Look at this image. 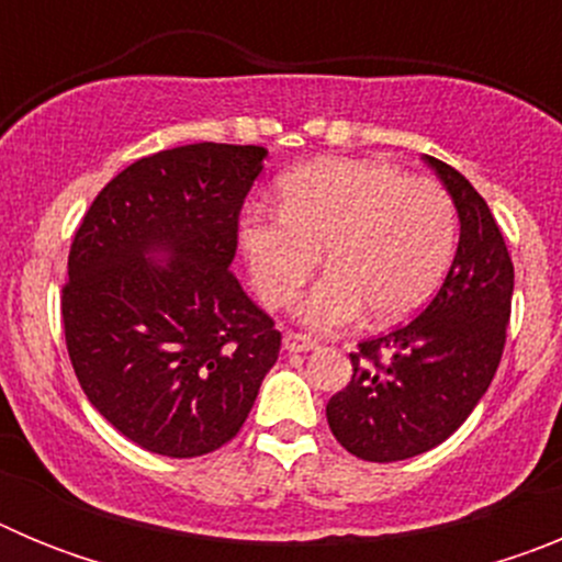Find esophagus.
<instances>
[{
    "instance_id": "esophagus-1",
    "label": "esophagus",
    "mask_w": 562,
    "mask_h": 562,
    "mask_svg": "<svg viewBox=\"0 0 562 562\" xmlns=\"http://www.w3.org/2000/svg\"><path fill=\"white\" fill-rule=\"evenodd\" d=\"M284 349L286 351H315L317 340L315 337L304 335V331H286L284 335Z\"/></svg>"
}]
</instances>
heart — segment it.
Masks as SVG:
<instances>
[{"label":"heart","instance_id":"obj_1","mask_svg":"<svg viewBox=\"0 0 562 562\" xmlns=\"http://www.w3.org/2000/svg\"><path fill=\"white\" fill-rule=\"evenodd\" d=\"M247 261L267 306H290L326 250L329 276L301 304L315 329H340L369 310L380 324L414 315L448 272L456 207L448 191L385 160L326 157L281 180V211L245 216Z\"/></svg>","mask_w":562,"mask_h":562}]
</instances>
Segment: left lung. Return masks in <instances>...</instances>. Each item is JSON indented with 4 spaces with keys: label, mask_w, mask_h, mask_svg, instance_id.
Wrapping results in <instances>:
<instances>
[{
    "label": "left lung",
    "mask_w": 562,
    "mask_h": 562,
    "mask_svg": "<svg viewBox=\"0 0 562 562\" xmlns=\"http://www.w3.org/2000/svg\"><path fill=\"white\" fill-rule=\"evenodd\" d=\"M459 211L448 278L411 324L351 351V382L326 405L342 448L362 461H402L453 436L486 394L513 312L515 267L493 211L448 162L425 157Z\"/></svg>",
    "instance_id": "left-lung-1"
}]
</instances>
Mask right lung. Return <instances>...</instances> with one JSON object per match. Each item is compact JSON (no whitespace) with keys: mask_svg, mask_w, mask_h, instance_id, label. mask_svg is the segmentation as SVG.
<instances>
[{"mask_svg":"<svg viewBox=\"0 0 562 562\" xmlns=\"http://www.w3.org/2000/svg\"><path fill=\"white\" fill-rule=\"evenodd\" d=\"M267 151L191 143L106 182L69 247V362L103 419L143 450L193 459L241 430L281 331L233 276L238 213ZM169 252L166 266L145 256Z\"/></svg>","mask_w":562,"mask_h":562,"instance_id":"obj_1","label":"right lung"}]
</instances>
